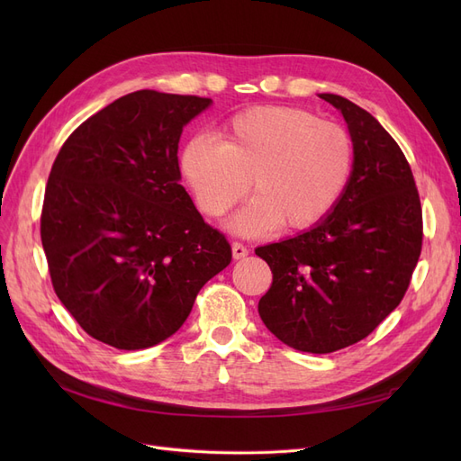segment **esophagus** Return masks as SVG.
Masks as SVG:
<instances>
[{"label": "esophagus", "mask_w": 461, "mask_h": 461, "mask_svg": "<svg viewBox=\"0 0 461 461\" xmlns=\"http://www.w3.org/2000/svg\"><path fill=\"white\" fill-rule=\"evenodd\" d=\"M248 256V248L240 242H232V258L234 259H244Z\"/></svg>", "instance_id": "esophagus-1"}]
</instances>
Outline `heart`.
Segmentation results:
<instances>
[{
  "label": "heart",
  "instance_id": "obj_1",
  "mask_svg": "<svg viewBox=\"0 0 461 461\" xmlns=\"http://www.w3.org/2000/svg\"><path fill=\"white\" fill-rule=\"evenodd\" d=\"M180 169L200 212L219 219L249 190L256 200L230 227L263 234L276 225L305 230L340 203L356 169L354 138L342 124L290 105H259L232 115L219 142L198 134L186 142Z\"/></svg>",
  "mask_w": 461,
  "mask_h": 461
}]
</instances>
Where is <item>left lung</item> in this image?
<instances>
[{
    "instance_id": "1",
    "label": "left lung",
    "mask_w": 461,
    "mask_h": 461,
    "mask_svg": "<svg viewBox=\"0 0 461 461\" xmlns=\"http://www.w3.org/2000/svg\"><path fill=\"white\" fill-rule=\"evenodd\" d=\"M319 97L354 138V176L319 225L256 248L273 273L258 312L286 346L330 354L364 340L398 308L421 256L423 215L410 163L381 122L342 95Z\"/></svg>"
}]
</instances>
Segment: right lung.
<instances>
[{"mask_svg":"<svg viewBox=\"0 0 461 461\" xmlns=\"http://www.w3.org/2000/svg\"><path fill=\"white\" fill-rule=\"evenodd\" d=\"M209 97L138 90L86 119L53 161L40 236L55 294L92 339L142 350L175 334L232 259L178 185V140Z\"/></svg>","mask_w":461,"mask_h":461,"instance_id":"right-lung-1","label":"right lung"}]
</instances>
